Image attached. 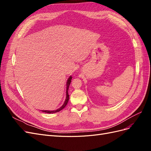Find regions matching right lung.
<instances>
[{"instance_id": "right-lung-1", "label": "right lung", "mask_w": 151, "mask_h": 151, "mask_svg": "<svg viewBox=\"0 0 151 151\" xmlns=\"http://www.w3.org/2000/svg\"><path fill=\"white\" fill-rule=\"evenodd\" d=\"M72 78V76H70L69 77H68V79L67 81V83H66V86H67L66 87V98H65L64 103H63V104H62V106L59 108H58L57 109H56V110H53V111H51V110H50V111H49V110H42V111L47 113H57V112L61 111L62 109H63V108L65 107V106L67 104V103L68 101V99H69V95H68V88H69L70 84L71 83Z\"/></svg>"}]
</instances>
